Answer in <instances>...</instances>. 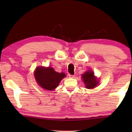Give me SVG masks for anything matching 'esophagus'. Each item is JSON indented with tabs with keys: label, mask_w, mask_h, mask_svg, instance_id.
Masks as SVG:
<instances>
[{
	"label": "esophagus",
	"mask_w": 132,
	"mask_h": 132,
	"mask_svg": "<svg viewBox=\"0 0 132 132\" xmlns=\"http://www.w3.org/2000/svg\"><path fill=\"white\" fill-rule=\"evenodd\" d=\"M68 76H69V77H70V78H73V77H75L74 75H70V74H69Z\"/></svg>",
	"instance_id": "obj_1"
}]
</instances>
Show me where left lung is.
<instances>
[{"label":"left lung","mask_w":132,"mask_h":132,"mask_svg":"<svg viewBox=\"0 0 132 132\" xmlns=\"http://www.w3.org/2000/svg\"><path fill=\"white\" fill-rule=\"evenodd\" d=\"M83 81L87 88H94L98 84V81L94 76V73L91 70L86 71L82 75Z\"/></svg>","instance_id":"8db88e82"}]
</instances>
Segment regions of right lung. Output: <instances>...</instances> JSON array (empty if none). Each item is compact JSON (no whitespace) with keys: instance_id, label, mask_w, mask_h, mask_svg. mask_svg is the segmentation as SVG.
Here are the masks:
<instances>
[{"instance_id":"right-lung-1","label":"right lung","mask_w":132,"mask_h":132,"mask_svg":"<svg viewBox=\"0 0 132 132\" xmlns=\"http://www.w3.org/2000/svg\"><path fill=\"white\" fill-rule=\"evenodd\" d=\"M35 78L37 83L44 89L53 90L57 87L62 79L66 76L63 73L56 72L52 68L38 67L35 71Z\"/></svg>"}]
</instances>
